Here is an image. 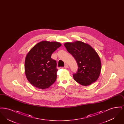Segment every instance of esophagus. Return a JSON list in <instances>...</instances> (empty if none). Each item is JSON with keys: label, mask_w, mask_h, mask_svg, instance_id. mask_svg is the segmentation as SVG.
I'll return each instance as SVG.
<instances>
[{"label": "esophagus", "mask_w": 124, "mask_h": 124, "mask_svg": "<svg viewBox=\"0 0 124 124\" xmlns=\"http://www.w3.org/2000/svg\"><path fill=\"white\" fill-rule=\"evenodd\" d=\"M68 67H69V66H68V65H67V64H65V66H64V67H65V68H68Z\"/></svg>", "instance_id": "esophagus-1"}]
</instances>
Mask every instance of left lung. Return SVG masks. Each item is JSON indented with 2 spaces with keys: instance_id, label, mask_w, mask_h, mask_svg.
I'll list each match as a JSON object with an SVG mask.
<instances>
[{
  "instance_id": "left-lung-1",
  "label": "left lung",
  "mask_w": 124,
  "mask_h": 124,
  "mask_svg": "<svg viewBox=\"0 0 124 124\" xmlns=\"http://www.w3.org/2000/svg\"><path fill=\"white\" fill-rule=\"evenodd\" d=\"M64 46L78 64V70L73 74L74 79L84 86L95 82L100 75L101 63L94 49L88 44L79 41L67 42Z\"/></svg>"
}]
</instances>
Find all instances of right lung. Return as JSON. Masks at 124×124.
Here are the masks:
<instances>
[{
  "label": "right lung",
  "mask_w": 124,
  "mask_h": 124,
  "mask_svg": "<svg viewBox=\"0 0 124 124\" xmlns=\"http://www.w3.org/2000/svg\"><path fill=\"white\" fill-rule=\"evenodd\" d=\"M61 44L57 42L41 41L33 47L27 54L24 70L27 79L34 86L45 89L56 80L57 62L52 54Z\"/></svg>",
  "instance_id": "add662e5"
}]
</instances>
